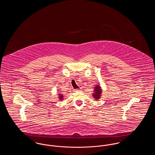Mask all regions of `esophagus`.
<instances>
[{
  "instance_id": "esophagus-1",
  "label": "esophagus",
  "mask_w": 155,
  "mask_h": 155,
  "mask_svg": "<svg viewBox=\"0 0 155 155\" xmlns=\"http://www.w3.org/2000/svg\"><path fill=\"white\" fill-rule=\"evenodd\" d=\"M74 91H75V92H79V91H80V89H74Z\"/></svg>"
}]
</instances>
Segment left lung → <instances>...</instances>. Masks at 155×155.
Segmentation results:
<instances>
[{"label": "left lung", "instance_id": "obj_1", "mask_svg": "<svg viewBox=\"0 0 155 155\" xmlns=\"http://www.w3.org/2000/svg\"><path fill=\"white\" fill-rule=\"evenodd\" d=\"M94 90H95L94 91L95 93L93 94V96L96 100H97V99H100V96H101V93H102V89H101V87L99 85H96Z\"/></svg>", "mask_w": 155, "mask_h": 155}]
</instances>
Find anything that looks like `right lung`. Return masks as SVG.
<instances>
[{"mask_svg": "<svg viewBox=\"0 0 155 155\" xmlns=\"http://www.w3.org/2000/svg\"><path fill=\"white\" fill-rule=\"evenodd\" d=\"M59 96H60V97H60V99L61 100H62V99H63V96H62L61 95H60Z\"/></svg>", "mask_w": 155, "mask_h": 155, "instance_id": "1", "label": "right lung"}]
</instances>
